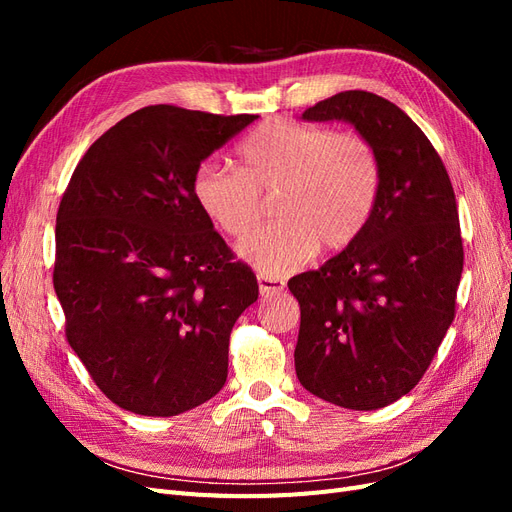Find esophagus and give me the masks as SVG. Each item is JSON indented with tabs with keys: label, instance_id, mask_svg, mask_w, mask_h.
<instances>
[{
	"label": "esophagus",
	"instance_id": "1",
	"mask_svg": "<svg viewBox=\"0 0 512 512\" xmlns=\"http://www.w3.org/2000/svg\"><path fill=\"white\" fill-rule=\"evenodd\" d=\"M286 284L284 280H277V277H269V275H258V290L262 297H273V294L284 292Z\"/></svg>",
	"mask_w": 512,
	"mask_h": 512
}]
</instances>
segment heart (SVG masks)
<instances>
[{
    "mask_svg": "<svg viewBox=\"0 0 512 512\" xmlns=\"http://www.w3.org/2000/svg\"><path fill=\"white\" fill-rule=\"evenodd\" d=\"M239 168L198 164L192 194L226 235L243 239L273 196L275 224L239 245L262 275L299 271L322 245L337 252L361 237L380 194V160L359 132H331L292 119L258 126L237 149Z\"/></svg>",
    "mask_w": 512,
    "mask_h": 512,
    "instance_id": "1",
    "label": "heart"
}]
</instances>
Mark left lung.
Returning <instances> with one entry per match:
<instances>
[{"label": "left lung", "instance_id": "obj_1", "mask_svg": "<svg viewBox=\"0 0 512 512\" xmlns=\"http://www.w3.org/2000/svg\"><path fill=\"white\" fill-rule=\"evenodd\" d=\"M303 119L348 121L369 138L380 194L359 239L288 282L301 307L294 367L329 404L378 410L414 389L455 318L463 271L455 192L429 138L389 100L342 91Z\"/></svg>", "mask_w": 512, "mask_h": 512}]
</instances>
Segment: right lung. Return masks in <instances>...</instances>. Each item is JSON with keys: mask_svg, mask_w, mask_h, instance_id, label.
I'll return each instance as SVG.
<instances>
[{"mask_svg": "<svg viewBox=\"0 0 512 512\" xmlns=\"http://www.w3.org/2000/svg\"><path fill=\"white\" fill-rule=\"evenodd\" d=\"M254 119L145 106L87 149L61 196L53 286L68 344L123 410L175 416L226 382L230 331L258 282L192 177Z\"/></svg>", "mask_w": 512, "mask_h": 512, "instance_id": "obj_1", "label": "right lung"}]
</instances>
